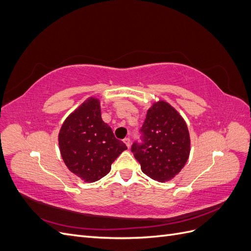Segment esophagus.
I'll list each match as a JSON object with an SVG mask.
<instances>
[{
    "label": "esophagus",
    "mask_w": 251,
    "mask_h": 251,
    "mask_svg": "<svg viewBox=\"0 0 251 251\" xmlns=\"http://www.w3.org/2000/svg\"><path fill=\"white\" fill-rule=\"evenodd\" d=\"M124 142L126 143V146L127 148H130V144H131L130 138H125V139H124Z\"/></svg>",
    "instance_id": "1"
}]
</instances>
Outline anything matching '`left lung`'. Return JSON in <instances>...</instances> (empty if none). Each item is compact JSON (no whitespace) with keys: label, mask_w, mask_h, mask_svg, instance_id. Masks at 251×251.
<instances>
[{"label":"left lung","mask_w":251,"mask_h":251,"mask_svg":"<svg viewBox=\"0 0 251 251\" xmlns=\"http://www.w3.org/2000/svg\"><path fill=\"white\" fill-rule=\"evenodd\" d=\"M143 143H134L132 151L141 171L158 182L175 178L184 168L191 151L185 120L164 100L153 102L141 127Z\"/></svg>","instance_id":"1"}]
</instances>
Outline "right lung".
I'll use <instances>...</instances> for the list:
<instances>
[{"label":"right lung","instance_id":"add662e5","mask_svg":"<svg viewBox=\"0 0 251 251\" xmlns=\"http://www.w3.org/2000/svg\"><path fill=\"white\" fill-rule=\"evenodd\" d=\"M58 146L67 168L88 183L104 177L127 149L102 121L100 101L95 96H90L65 119Z\"/></svg>","mask_w":251,"mask_h":251}]
</instances>
